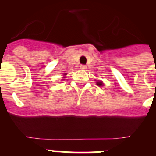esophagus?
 Returning a JSON list of instances; mask_svg holds the SVG:
<instances>
[{"label": "esophagus", "mask_w": 156, "mask_h": 156, "mask_svg": "<svg viewBox=\"0 0 156 156\" xmlns=\"http://www.w3.org/2000/svg\"><path fill=\"white\" fill-rule=\"evenodd\" d=\"M80 67L81 69H87V66H86V65H81V66H80Z\"/></svg>", "instance_id": "obj_1"}]
</instances>
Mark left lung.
<instances>
[{"mask_svg":"<svg viewBox=\"0 0 156 156\" xmlns=\"http://www.w3.org/2000/svg\"><path fill=\"white\" fill-rule=\"evenodd\" d=\"M97 85H98V86H101V85H103V83H102V82H101V81H98Z\"/></svg>","mask_w":156,"mask_h":156,"instance_id":"obj_1","label":"left lung"}]
</instances>
